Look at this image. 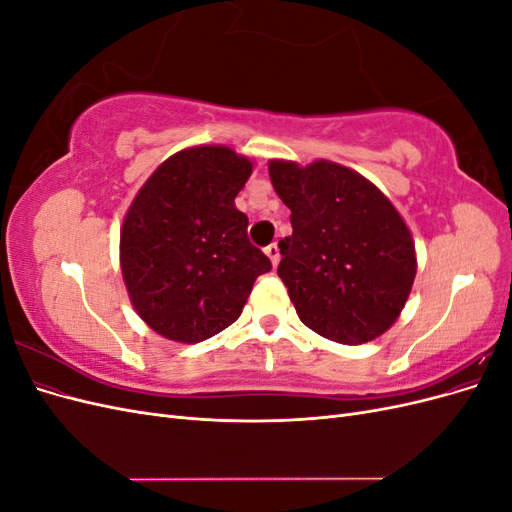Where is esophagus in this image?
I'll return each mask as SVG.
<instances>
[{"label":"esophagus","mask_w":512,"mask_h":512,"mask_svg":"<svg viewBox=\"0 0 512 512\" xmlns=\"http://www.w3.org/2000/svg\"><path fill=\"white\" fill-rule=\"evenodd\" d=\"M265 254L271 258L273 267H277V262H280V247H277V243H271L265 247Z\"/></svg>","instance_id":"1"}]
</instances>
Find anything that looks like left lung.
<instances>
[{
  "label": "left lung",
  "mask_w": 512,
  "mask_h": 512,
  "mask_svg": "<svg viewBox=\"0 0 512 512\" xmlns=\"http://www.w3.org/2000/svg\"><path fill=\"white\" fill-rule=\"evenodd\" d=\"M269 177L290 209L277 275L301 322L346 346L389 331L416 277L412 232L391 200L329 160H271Z\"/></svg>",
  "instance_id": "1"
}]
</instances>
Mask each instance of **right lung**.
I'll list each match as a JSON object with an SVG mask.
<instances>
[{"mask_svg": "<svg viewBox=\"0 0 512 512\" xmlns=\"http://www.w3.org/2000/svg\"><path fill=\"white\" fill-rule=\"evenodd\" d=\"M254 162L226 145H196L164 160L121 224L119 265L149 329L198 344L235 322L271 260L247 239L235 198Z\"/></svg>", "mask_w": 512, "mask_h": 512, "instance_id": "right-lung-1", "label": "right lung"}]
</instances>
